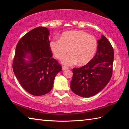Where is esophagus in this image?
I'll use <instances>...</instances> for the list:
<instances>
[{
	"mask_svg": "<svg viewBox=\"0 0 129 129\" xmlns=\"http://www.w3.org/2000/svg\"><path fill=\"white\" fill-rule=\"evenodd\" d=\"M69 68L68 67H65V66H64V65H62V71H64V70H66V69H68Z\"/></svg>",
	"mask_w": 129,
	"mask_h": 129,
	"instance_id": "34e87169",
	"label": "esophagus"
}]
</instances>
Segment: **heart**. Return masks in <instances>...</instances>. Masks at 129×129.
Returning a JSON list of instances; mask_svg holds the SVG:
<instances>
[{
    "label": "heart",
    "mask_w": 129,
    "mask_h": 129,
    "mask_svg": "<svg viewBox=\"0 0 129 129\" xmlns=\"http://www.w3.org/2000/svg\"><path fill=\"white\" fill-rule=\"evenodd\" d=\"M50 48L54 57L61 60L69 49V54L62 61L63 64L72 65L78 62L84 65L93 58L97 48L95 38L81 30H69L62 34L60 40H53Z\"/></svg>",
    "instance_id": "obj_1"
}]
</instances>
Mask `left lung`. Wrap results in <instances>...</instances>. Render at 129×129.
Masks as SVG:
<instances>
[{
  "label": "left lung",
  "instance_id": "8db88e82",
  "mask_svg": "<svg viewBox=\"0 0 129 129\" xmlns=\"http://www.w3.org/2000/svg\"><path fill=\"white\" fill-rule=\"evenodd\" d=\"M114 50L105 36L98 40L95 55L86 65L73 68L71 88L76 94L90 97L101 91L110 80L113 73Z\"/></svg>",
  "mask_w": 129,
  "mask_h": 129
}]
</instances>
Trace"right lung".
I'll use <instances>...</instances> for the list:
<instances>
[{
    "mask_svg": "<svg viewBox=\"0 0 129 129\" xmlns=\"http://www.w3.org/2000/svg\"><path fill=\"white\" fill-rule=\"evenodd\" d=\"M49 35L46 27H36L24 35L16 47L13 71L21 86L34 95L49 92L55 76L62 71L61 65L52 58ZM28 53L30 60L27 63L23 58Z\"/></svg>",
    "mask_w": 129,
    "mask_h": 129,
    "instance_id": "add662e5",
    "label": "right lung"
}]
</instances>
